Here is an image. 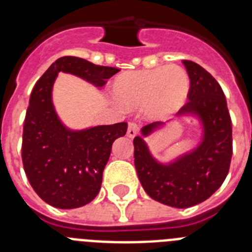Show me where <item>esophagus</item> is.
Listing matches in <instances>:
<instances>
[{
	"mask_svg": "<svg viewBox=\"0 0 252 252\" xmlns=\"http://www.w3.org/2000/svg\"><path fill=\"white\" fill-rule=\"evenodd\" d=\"M139 133V126L135 122H128V128H127V136L130 139H133Z\"/></svg>",
	"mask_w": 252,
	"mask_h": 252,
	"instance_id": "obj_1",
	"label": "esophagus"
}]
</instances>
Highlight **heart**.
Wrapping results in <instances>:
<instances>
[{
	"label": "heart",
	"mask_w": 252,
	"mask_h": 252,
	"mask_svg": "<svg viewBox=\"0 0 252 252\" xmlns=\"http://www.w3.org/2000/svg\"><path fill=\"white\" fill-rule=\"evenodd\" d=\"M189 87L188 73L171 64L122 73L113 81L112 95L122 107L141 106L146 119L162 121L186 104Z\"/></svg>",
	"instance_id": "1"
}]
</instances>
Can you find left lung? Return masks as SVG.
<instances>
[{"mask_svg":"<svg viewBox=\"0 0 252 252\" xmlns=\"http://www.w3.org/2000/svg\"><path fill=\"white\" fill-rule=\"evenodd\" d=\"M190 79L188 103L178 119H195L201 140L194 149L170 161L153 157L146 137L161 130L164 122H153L133 139V158L142 188L154 201L175 208H188L208 199L222 186L232 157V127L223 91L206 69L183 60Z\"/></svg>","mask_w":252,"mask_h":252,"instance_id":"8db88e82","label":"left lung"}]
</instances>
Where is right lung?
I'll list each match as a JSON object with an SVG mask.
<instances>
[{
    "label": "right lung",
    "mask_w": 252,
    "mask_h": 252,
    "mask_svg": "<svg viewBox=\"0 0 252 252\" xmlns=\"http://www.w3.org/2000/svg\"><path fill=\"white\" fill-rule=\"evenodd\" d=\"M59 72L102 88L120 70L95 65L82 58H59L36 82L30 95L22 133L24 169L44 202L60 209H72L86 206L97 197L113 141L126 135L127 124L99 125L83 130L66 127L51 98Z\"/></svg>",
    "instance_id": "right-lung-1"
}]
</instances>
